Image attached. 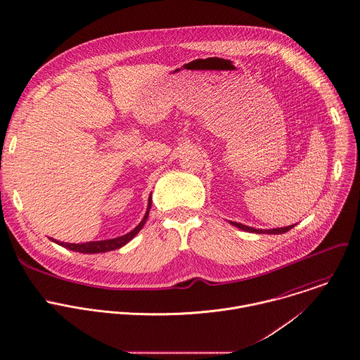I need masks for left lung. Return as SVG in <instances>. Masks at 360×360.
Instances as JSON below:
<instances>
[{"label":"left lung","mask_w":360,"mask_h":360,"mask_svg":"<svg viewBox=\"0 0 360 360\" xmlns=\"http://www.w3.org/2000/svg\"><path fill=\"white\" fill-rule=\"evenodd\" d=\"M229 224H232L233 226L239 228V229H243L246 232H253V233H269V235H278V233H284L289 229H292L296 224H292V225H288V226H281V228H273V229H259V228H252V226H248V225H243L240 222H233V221H229Z\"/></svg>","instance_id":"8db88e82"}]
</instances>
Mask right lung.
Segmentation results:
<instances>
[{
  "label": "right lung",
  "instance_id": "1",
  "mask_svg": "<svg viewBox=\"0 0 360 360\" xmlns=\"http://www.w3.org/2000/svg\"><path fill=\"white\" fill-rule=\"evenodd\" d=\"M151 209V193L148 196V203H147V210L144 213L143 219L128 233L118 236V238H112V239H104V240H91V242H86V243H68V242H60L57 239L50 238L54 243L67 248L73 252H79V253H89V255H94V253H104V252H111V250H117L122 246H125L128 242H131L138 233L139 231L143 228L144 222L148 217Z\"/></svg>",
  "mask_w": 360,
  "mask_h": 360
}]
</instances>
